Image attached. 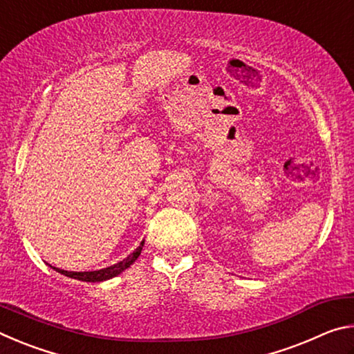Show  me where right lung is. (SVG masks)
Returning <instances> with one entry per match:
<instances>
[{
    "label": "right lung",
    "mask_w": 354,
    "mask_h": 354,
    "mask_svg": "<svg viewBox=\"0 0 354 354\" xmlns=\"http://www.w3.org/2000/svg\"><path fill=\"white\" fill-rule=\"evenodd\" d=\"M143 243L145 241H142L139 247L136 248L134 253H131L127 259L120 261L117 263H113L111 267H106V268H101V270H93V272H67V270H62V268H57V267H53L50 266L53 270H56L57 273L65 274V277L68 278H73V279H80V281H86V283H101V281H107L111 278H115L118 277L120 273L123 270H127L128 267H131V263H134L137 257L140 256L142 253V248H143Z\"/></svg>",
    "instance_id": "1"
}]
</instances>
